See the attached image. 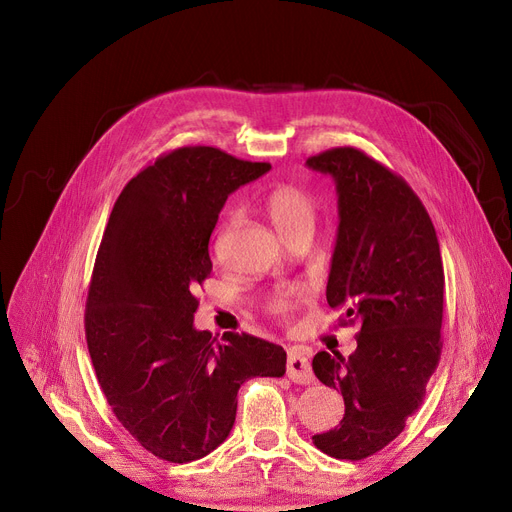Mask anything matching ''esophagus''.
<instances>
[{"label": "esophagus", "mask_w": 512, "mask_h": 512, "mask_svg": "<svg viewBox=\"0 0 512 512\" xmlns=\"http://www.w3.org/2000/svg\"><path fill=\"white\" fill-rule=\"evenodd\" d=\"M286 375L297 384H311L315 380L309 359L301 351H290L286 361Z\"/></svg>", "instance_id": "1"}]
</instances>
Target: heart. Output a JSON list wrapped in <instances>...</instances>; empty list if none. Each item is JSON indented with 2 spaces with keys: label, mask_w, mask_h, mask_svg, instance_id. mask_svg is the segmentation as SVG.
Returning a JSON list of instances; mask_svg holds the SVG:
<instances>
[{
  "label": "heart",
  "mask_w": 512,
  "mask_h": 512,
  "mask_svg": "<svg viewBox=\"0 0 512 512\" xmlns=\"http://www.w3.org/2000/svg\"><path fill=\"white\" fill-rule=\"evenodd\" d=\"M265 209L284 240L297 234H313L317 222V207L313 197L299 186L284 184L274 188L265 199ZM274 315H288L294 309V292H280L267 301Z\"/></svg>",
  "instance_id": "obj_1"
}]
</instances>
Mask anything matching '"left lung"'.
Returning a JSON list of instances; mask_svg holds the SVG:
<instances>
[{
    "mask_svg": "<svg viewBox=\"0 0 512 512\" xmlns=\"http://www.w3.org/2000/svg\"><path fill=\"white\" fill-rule=\"evenodd\" d=\"M338 193V236L326 299L359 324L357 351L313 357L321 384L344 398L340 425L313 444L361 461L388 446L421 407L442 353L444 267L436 228L413 188L355 147L313 155Z\"/></svg>",
    "mask_w": 512,
    "mask_h": 512,
    "instance_id": "1",
    "label": "left lung"
}]
</instances>
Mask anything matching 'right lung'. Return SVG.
<instances>
[{
	"instance_id": "add662e5",
	"label": "right lung",
	"mask_w": 512,
	"mask_h": 512,
	"mask_svg": "<svg viewBox=\"0 0 512 512\" xmlns=\"http://www.w3.org/2000/svg\"><path fill=\"white\" fill-rule=\"evenodd\" d=\"M270 168L215 147L174 149L124 186L103 232L85 311L89 355L118 421L164 461L218 448L238 388L286 371L282 346L236 332L218 342L193 324L218 215Z\"/></svg>"
}]
</instances>
